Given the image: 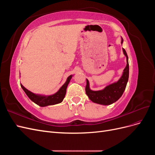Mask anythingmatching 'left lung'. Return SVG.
I'll use <instances>...</instances> for the list:
<instances>
[{"label":"left lung","instance_id":"obj_1","mask_svg":"<svg viewBox=\"0 0 155 155\" xmlns=\"http://www.w3.org/2000/svg\"><path fill=\"white\" fill-rule=\"evenodd\" d=\"M121 43V44L123 43L122 38ZM123 51L126 56L127 65L124 70L122 76L118 81L107 86L101 91H93L89 88V82L88 79H87L85 92L89 99L94 103L104 105H109L118 100L122 96L128 81L129 73L128 56L124 48H123Z\"/></svg>","mask_w":155,"mask_h":155}]
</instances>
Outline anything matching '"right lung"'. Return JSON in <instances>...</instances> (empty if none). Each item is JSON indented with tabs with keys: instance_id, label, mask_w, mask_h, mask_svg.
<instances>
[{
	"instance_id": "right-lung-1",
	"label": "right lung",
	"mask_w": 155,
	"mask_h": 155,
	"mask_svg": "<svg viewBox=\"0 0 155 155\" xmlns=\"http://www.w3.org/2000/svg\"><path fill=\"white\" fill-rule=\"evenodd\" d=\"M72 77V75H70V76L68 77L66 82L64 83V85L60 88L59 90L53 95L50 96H41L32 93L30 91L27 90V89L21 84V86L23 91L25 92L26 95L28 96L30 99L34 102L35 104L38 105L41 107H46L48 105H53L59 104V103L62 102L64 97L66 94L67 92V88L68 85V83Z\"/></svg>"
}]
</instances>
